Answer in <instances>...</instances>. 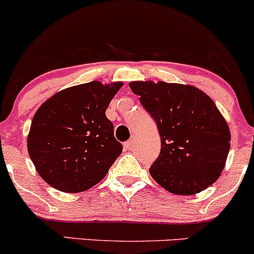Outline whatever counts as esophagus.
I'll list each match as a JSON object with an SVG mask.
<instances>
[{"label":"esophagus","mask_w":254,"mask_h":254,"mask_svg":"<svg viewBox=\"0 0 254 254\" xmlns=\"http://www.w3.org/2000/svg\"><path fill=\"white\" fill-rule=\"evenodd\" d=\"M133 144H135V139L131 138V139H129V141L125 142V143H124V148H125V149H132Z\"/></svg>","instance_id":"obj_1"}]
</instances>
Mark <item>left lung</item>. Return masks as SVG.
<instances>
[{
  "mask_svg": "<svg viewBox=\"0 0 254 254\" xmlns=\"http://www.w3.org/2000/svg\"><path fill=\"white\" fill-rule=\"evenodd\" d=\"M131 90L156 122L161 151L149 173L165 190L191 196L222 173L230 131L214 101L190 84L133 81Z\"/></svg>",
  "mask_w": 254,
  "mask_h": 254,
  "instance_id": "1",
  "label": "left lung"
}]
</instances>
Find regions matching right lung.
Returning a JSON list of instances; mask_svg holds the SVG:
<instances>
[{
	"instance_id": "1",
	"label": "right lung",
	"mask_w": 254,
	"mask_h": 254,
	"mask_svg": "<svg viewBox=\"0 0 254 254\" xmlns=\"http://www.w3.org/2000/svg\"><path fill=\"white\" fill-rule=\"evenodd\" d=\"M123 82L100 81L60 90L32 119L27 150L39 176L58 191L77 193L104 179L123 145L106 109Z\"/></svg>"
}]
</instances>
